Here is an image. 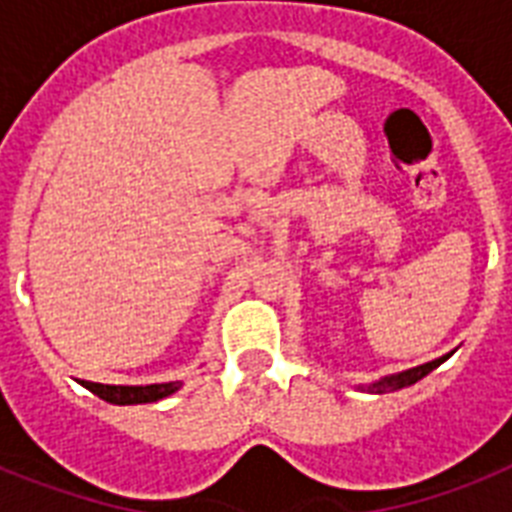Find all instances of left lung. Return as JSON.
I'll return each mask as SVG.
<instances>
[{
	"label": "left lung",
	"instance_id": "8db88e82",
	"mask_svg": "<svg viewBox=\"0 0 512 512\" xmlns=\"http://www.w3.org/2000/svg\"><path fill=\"white\" fill-rule=\"evenodd\" d=\"M449 356H452V353H446V356L436 358V361H428V364H420V366H412V369H404V372L385 374V377H380V380L369 382V385H361L358 390H366V393H390V390L409 388V385H414L417 380H422L425 374L433 372L438 364H444Z\"/></svg>",
	"mask_w": 512,
	"mask_h": 512
}]
</instances>
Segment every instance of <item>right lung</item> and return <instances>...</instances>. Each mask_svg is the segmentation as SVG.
I'll return each mask as SVG.
<instances>
[{"label":"right lung","mask_w":512,"mask_h":512,"mask_svg":"<svg viewBox=\"0 0 512 512\" xmlns=\"http://www.w3.org/2000/svg\"><path fill=\"white\" fill-rule=\"evenodd\" d=\"M87 390H92L95 396L116 406H130V404H154L162 398L172 396L180 390L183 382H154V385H103V382H84Z\"/></svg>","instance_id":"1"}]
</instances>
